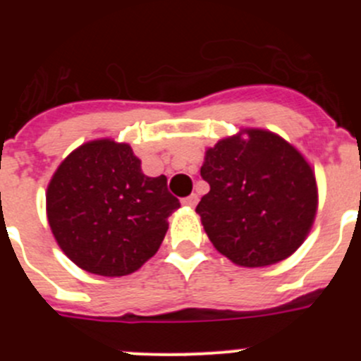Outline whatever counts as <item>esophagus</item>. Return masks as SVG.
I'll return each mask as SVG.
<instances>
[{
    "label": "esophagus",
    "mask_w": 361,
    "mask_h": 361,
    "mask_svg": "<svg viewBox=\"0 0 361 361\" xmlns=\"http://www.w3.org/2000/svg\"><path fill=\"white\" fill-rule=\"evenodd\" d=\"M181 202H183L185 206H188V207H194L195 204L199 202V197H197V195H195V194H192V195H188V197H185Z\"/></svg>",
    "instance_id": "esophagus-1"
}]
</instances>
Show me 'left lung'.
<instances>
[{
    "label": "left lung",
    "instance_id": "8db88e82",
    "mask_svg": "<svg viewBox=\"0 0 361 361\" xmlns=\"http://www.w3.org/2000/svg\"><path fill=\"white\" fill-rule=\"evenodd\" d=\"M206 152L201 176L209 192L195 211L214 248L238 265L285 260L314 221L318 192L311 166L285 140L248 129Z\"/></svg>",
    "mask_w": 361,
    "mask_h": 361
}]
</instances>
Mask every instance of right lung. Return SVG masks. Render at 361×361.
<instances>
[{
  "label": "right lung",
  "mask_w": 361,
  "mask_h": 361,
  "mask_svg": "<svg viewBox=\"0 0 361 361\" xmlns=\"http://www.w3.org/2000/svg\"><path fill=\"white\" fill-rule=\"evenodd\" d=\"M180 201L167 178L145 176L129 145L90 141L69 154L47 190L61 250L83 271L127 276L154 257Z\"/></svg>",
  "instance_id": "right-lung-1"
}]
</instances>
